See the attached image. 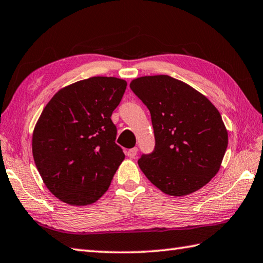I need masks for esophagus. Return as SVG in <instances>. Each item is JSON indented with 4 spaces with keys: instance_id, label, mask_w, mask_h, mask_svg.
I'll return each instance as SVG.
<instances>
[{
    "instance_id": "34e87169",
    "label": "esophagus",
    "mask_w": 263,
    "mask_h": 263,
    "mask_svg": "<svg viewBox=\"0 0 263 263\" xmlns=\"http://www.w3.org/2000/svg\"><path fill=\"white\" fill-rule=\"evenodd\" d=\"M137 154H138V148L137 147L131 148V149H128V151H127V156L130 158H135L137 156Z\"/></svg>"
}]
</instances>
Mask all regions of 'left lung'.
Masks as SVG:
<instances>
[{
	"mask_svg": "<svg viewBox=\"0 0 263 263\" xmlns=\"http://www.w3.org/2000/svg\"><path fill=\"white\" fill-rule=\"evenodd\" d=\"M151 111L155 148L138 164L149 181L171 196L204 187L221 166L228 132L206 97L167 75L143 76L130 84Z\"/></svg>",
	"mask_w": 263,
	"mask_h": 263,
	"instance_id": "8db88e82",
	"label": "left lung"
}]
</instances>
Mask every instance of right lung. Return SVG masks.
Here are the masks:
<instances>
[{"instance_id": "add662e5", "label": "right lung", "mask_w": 263, "mask_h": 263, "mask_svg": "<svg viewBox=\"0 0 263 263\" xmlns=\"http://www.w3.org/2000/svg\"><path fill=\"white\" fill-rule=\"evenodd\" d=\"M126 89L116 77H90L61 89L41 114L33 157L45 186L70 205L95 203L124 159L111 114Z\"/></svg>"}]
</instances>
